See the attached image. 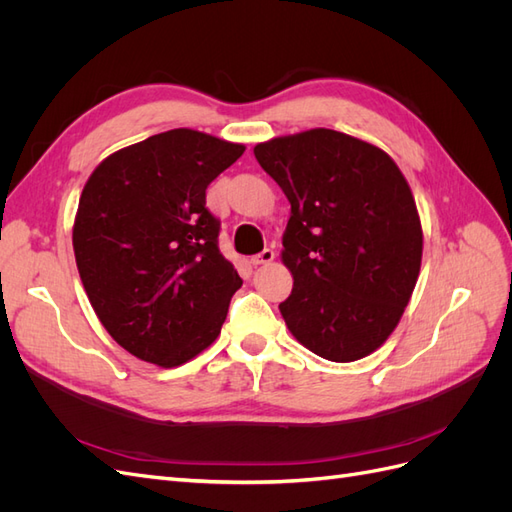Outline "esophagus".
Here are the masks:
<instances>
[{
	"label": "esophagus",
	"mask_w": 512,
	"mask_h": 512,
	"mask_svg": "<svg viewBox=\"0 0 512 512\" xmlns=\"http://www.w3.org/2000/svg\"><path fill=\"white\" fill-rule=\"evenodd\" d=\"M273 258H275V252L273 250H262L260 254H256V256H252V265L254 267H258V265H269V262H273Z\"/></svg>",
	"instance_id": "1"
}]
</instances>
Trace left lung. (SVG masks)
Segmentation results:
<instances>
[{"label":"left lung","mask_w":512,"mask_h":512,"mask_svg":"<svg viewBox=\"0 0 512 512\" xmlns=\"http://www.w3.org/2000/svg\"><path fill=\"white\" fill-rule=\"evenodd\" d=\"M254 156L290 203L286 327L322 359H363L395 331L421 271L406 177L380 147L327 128L271 138Z\"/></svg>","instance_id":"left-lung-1"}]
</instances>
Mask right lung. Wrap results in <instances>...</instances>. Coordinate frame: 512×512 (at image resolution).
<instances>
[{"mask_svg":"<svg viewBox=\"0 0 512 512\" xmlns=\"http://www.w3.org/2000/svg\"><path fill=\"white\" fill-rule=\"evenodd\" d=\"M243 151L177 128L111 153L87 179L76 267L104 329L136 359L177 367L220 335L243 282L220 254L205 192Z\"/></svg>","mask_w":512,"mask_h":512,"instance_id":"add662e5","label":"right lung"}]
</instances>
